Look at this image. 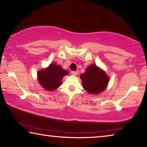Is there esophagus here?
Masks as SVG:
<instances>
[{
    "label": "esophagus",
    "mask_w": 147,
    "mask_h": 147,
    "mask_svg": "<svg viewBox=\"0 0 147 147\" xmlns=\"http://www.w3.org/2000/svg\"><path fill=\"white\" fill-rule=\"evenodd\" d=\"M71 74L74 76H76L77 74H78V73H77L76 71H71Z\"/></svg>",
    "instance_id": "1"
}]
</instances>
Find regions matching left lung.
I'll return each instance as SVG.
<instances>
[{"mask_svg":"<svg viewBox=\"0 0 147 147\" xmlns=\"http://www.w3.org/2000/svg\"><path fill=\"white\" fill-rule=\"evenodd\" d=\"M83 88L89 93L97 94L105 90L108 84L109 77L96 65H91L80 75Z\"/></svg>","mask_w":147,"mask_h":147,"instance_id":"1","label":"left lung"}]
</instances>
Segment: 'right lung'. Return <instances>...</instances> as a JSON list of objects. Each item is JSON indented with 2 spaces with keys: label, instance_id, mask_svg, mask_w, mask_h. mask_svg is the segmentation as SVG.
I'll return each instance as SVG.
<instances>
[{
  "label": "right lung",
  "instance_id": "add662e5",
  "mask_svg": "<svg viewBox=\"0 0 147 147\" xmlns=\"http://www.w3.org/2000/svg\"><path fill=\"white\" fill-rule=\"evenodd\" d=\"M69 74L61 67L56 63H52L48 67L38 72V79L39 84L47 91H54L61 84L64 76Z\"/></svg>",
  "mask_w": 147,
  "mask_h": 147
}]
</instances>
